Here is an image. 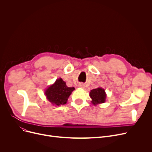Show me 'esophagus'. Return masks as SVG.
I'll use <instances>...</instances> for the list:
<instances>
[{
	"label": "esophagus",
	"instance_id": "esophagus-1",
	"mask_svg": "<svg viewBox=\"0 0 152 152\" xmlns=\"http://www.w3.org/2000/svg\"><path fill=\"white\" fill-rule=\"evenodd\" d=\"M78 87H80V88L84 89V84H83V83H79V85H78Z\"/></svg>",
	"mask_w": 152,
	"mask_h": 152
}]
</instances>
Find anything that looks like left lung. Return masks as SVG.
<instances>
[{
    "label": "left lung",
    "mask_w": 152,
    "mask_h": 152,
    "mask_svg": "<svg viewBox=\"0 0 152 152\" xmlns=\"http://www.w3.org/2000/svg\"><path fill=\"white\" fill-rule=\"evenodd\" d=\"M90 97L92 99V103L94 105H96L105 102L107 95L105 90L102 87H98L91 91Z\"/></svg>",
    "instance_id": "obj_1"
}]
</instances>
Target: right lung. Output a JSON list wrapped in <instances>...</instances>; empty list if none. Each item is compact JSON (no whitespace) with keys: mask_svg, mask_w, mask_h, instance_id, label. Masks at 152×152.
I'll list each match as a JSON object with an SVG mask.
<instances>
[{"mask_svg":"<svg viewBox=\"0 0 152 152\" xmlns=\"http://www.w3.org/2000/svg\"><path fill=\"white\" fill-rule=\"evenodd\" d=\"M75 89L73 87H67L66 83L59 78L45 90V95L52 104L60 106L66 104L69 95Z\"/></svg>","mask_w":152,"mask_h":152,"instance_id":"add662e5","label":"right lung"}]
</instances>
